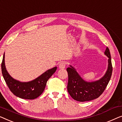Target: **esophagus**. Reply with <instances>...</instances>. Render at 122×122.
<instances>
[{
  "label": "esophagus",
  "mask_w": 122,
  "mask_h": 122,
  "mask_svg": "<svg viewBox=\"0 0 122 122\" xmlns=\"http://www.w3.org/2000/svg\"><path fill=\"white\" fill-rule=\"evenodd\" d=\"M59 67L60 69H64L65 67H66V63L64 62H61L59 63Z\"/></svg>",
  "instance_id": "34e87169"
}]
</instances>
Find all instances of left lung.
<instances>
[{"mask_svg":"<svg viewBox=\"0 0 122 122\" xmlns=\"http://www.w3.org/2000/svg\"><path fill=\"white\" fill-rule=\"evenodd\" d=\"M104 54L108 57V65L105 75L99 80L87 82L82 78L76 70L70 65L66 70L68 72L67 91L75 100L85 102L97 98L102 95L109 83L112 73V65L109 50L106 48Z\"/></svg>","mask_w":122,"mask_h":122,"instance_id":"left-lung-1","label":"left lung"}]
</instances>
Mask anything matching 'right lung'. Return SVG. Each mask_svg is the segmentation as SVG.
<instances>
[{"instance_id": "add662e5", "label": "right lung", "mask_w": 122, "mask_h": 122, "mask_svg": "<svg viewBox=\"0 0 122 122\" xmlns=\"http://www.w3.org/2000/svg\"><path fill=\"white\" fill-rule=\"evenodd\" d=\"M4 58L5 54L3 55L1 66L3 76L5 81L14 95L23 99H34L41 95L45 90L48 80L57 70V67H55L45 72L41 75L31 81L22 82L14 79L9 74L5 65Z\"/></svg>"}]
</instances>
